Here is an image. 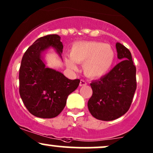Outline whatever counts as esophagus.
<instances>
[{
  "mask_svg": "<svg viewBox=\"0 0 153 153\" xmlns=\"http://www.w3.org/2000/svg\"><path fill=\"white\" fill-rule=\"evenodd\" d=\"M87 85V83H86V82L85 81V80H80V86H85V85Z\"/></svg>",
  "mask_w": 153,
  "mask_h": 153,
  "instance_id": "obj_1",
  "label": "esophagus"
}]
</instances>
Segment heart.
I'll use <instances>...</instances> for the list:
<instances>
[{
    "instance_id": "b5f03b06",
    "label": "heart",
    "mask_w": 153,
    "mask_h": 153,
    "mask_svg": "<svg viewBox=\"0 0 153 153\" xmlns=\"http://www.w3.org/2000/svg\"><path fill=\"white\" fill-rule=\"evenodd\" d=\"M71 58L66 57L67 66L76 69L75 63L82 64L86 76L99 78L110 71L115 60V52L111 45L99 42H80L75 43L70 51Z\"/></svg>"
}]
</instances>
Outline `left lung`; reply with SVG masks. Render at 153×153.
<instances>
[{
	"instance_id": "obj_1",
	"label": "left lung",
	"mask_w": 153,
	"mask_h": 153,
	"mask_svg": "<svg viewBox=\"0 0 153 153\" xmlns=\"http://www.w3.org/2000/svg\"><path fill=\"white\" fill-rule=\"evenodd\" d=\"M116 48L121 62L91 83L93 94L88 108L91 115L99 120H114L127 113L137 88L136 68L131 52L119 42Z\"/></svg>"
}]
</instances>
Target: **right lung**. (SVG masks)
<instances>
[{
    "instance_id": "obj_1",
    "label": "right lung",
    "mask_w": 153,
    "mask_h": 153,
    "mask_svg": "<svg viewBox=\"0 0 153 153\" xmlns=\"http://www.w3.org/2000/svg\"><path fill=\"white\" fill-rule=\"evenodd\" d=\"M52 47L62 59L60 36L50 34L39 38L26 51L19 69V94L28 111L35 117L50 119L61 113L68 96L80 83L60 72L47 68L43 54Z\"/></svg>"
}]
</instances>
